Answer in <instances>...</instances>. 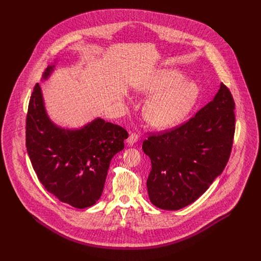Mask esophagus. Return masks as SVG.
<instances>
[{
  "label": "esophagus",
  "instance_id": "34e87169",
  "mask_svg": "<svg viewBox=\"0 0 261 261\" xmlns=\"http://www.w3.org/2000/svg\"><path fill=\"white\" fill-rule=\"evenodd\" d=\"M138 141H139V135L136 134V133L130 134L129 137H128V139H127V143H128V145H130V146H133L134 144H136Z\"/></svg>",
  "mask_w": 261,
  "mask_h": 261
}]
</instances>
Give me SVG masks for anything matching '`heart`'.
I'll use <instances>...</instances> for the list:
<instances>
[{
    "mask_svg": "<svg viewBox=\"0 0 261 261\" xmlns=\"http://www.w3.org/2000/svg\"><path fill=\"white\" fill-rule=\"evenodd\" d=\"M184 76L176 70L153 72L141 81L137 89L153 94L146 105L145 116L155 127L166 128L177 124L194 106L198 95L197 86L183 81Z\"/></svg>",
    "mask_w": 261,
    "mask_h": 261,
    "instance_id": "b5f03b06",
    "label": "heart"
}]
</instances>
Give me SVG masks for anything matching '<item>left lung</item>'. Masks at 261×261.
Wrapping results in <instances>:
<instances>
[{"mask_svg": "<svg viewBox=\"0 0 261 261\" xmlns=\"http://www.w3.org/2000/svg\"><path fill=\"white\" fill-rule=\"evenodd\" d=\"M234 110L232 94L221 83L213 100L185 123L144 141L151 163L148 193L155 207L184 208L221 175L234 139Z\"/></svg>", "mask_w": 261, "mask_h": 261, "instance_id": "1", "label": "left lung"}]
</instances>
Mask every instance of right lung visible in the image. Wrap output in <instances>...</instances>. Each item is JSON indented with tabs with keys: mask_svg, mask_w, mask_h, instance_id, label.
<instances>
[{
	"mask_svg": "<svg viewBox=\"0 0 261 261\" xmlns=\"http://www.w3.org/2000/svg\"><path fill=\"white\" fill-rule=\"evenodd\" d=\"M55 65L43 74L47 79ZM127 132L102 118L78 129L62 128L49 118L37 83L26 117V148L39 181L61 202L90 207L102 195L113 155L124 148Z\"/></svg>",
	"mask_w": 261,
	"mask_h": 261,
	"instance_id": "right-lung-1",
	"label": "right lung"
}]
</instances>
